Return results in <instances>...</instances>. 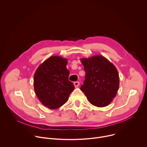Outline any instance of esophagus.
Returning a JSON list of instances; mask_svg holds the SVG:
<instances>
[{
  "instance_id": "1",
  "label": "esophagus",
  "mask_w": 147,
  "mask_h": 147,
  "mask_svg": "<svg viewBox=\"0 0 147 147\" xmlns=\"http://www.w3.org/2000/svg\"><path fill=\"white\" fill-rule=\"evenodd\" d=\"M74 85L75 86V87H77L79 86L80 85V82L78 81H76V82H74Z\"/></svg>"
}]
</instances>
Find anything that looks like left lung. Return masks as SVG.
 <instances>
[{
  "instance_id": "obj_1",
  "label": "left lung",
  "mask_w": 147,
  "mask_h": 147,
  "mask_svg": "<svg viewBox=\"0 0 147 147\" xmlns=\"http://www.w3.org/2000/svg\"><path fill=\"white\" fill-rule=\"evenodd\" d=\"M80 60L86 71L85 80L80 90L93 105L100 108L108 106L116 96L119 87L116 67L101 55Z\"/></svg>"
}]
</instances>
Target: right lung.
I'll return each instance as SVG.
<instances>
[{"mask_svg": "<svg viewBox=\"0 0 147 147\" xmlns=\"http://www.w3.org/2000/svg\"><path fill=\"white\" fill-rule=\"evenodd\" d=\"M67 60L53 56L45 60L36 70L34 87L39 101L48 108L55 109L64 105L74 89L69 80Z\"/></svg>", "mask_w": 147, "mask_h": 147, "instance_id": "add662e5", "label": "right lung"}]
</instances>
